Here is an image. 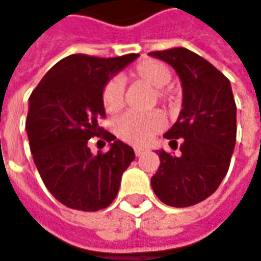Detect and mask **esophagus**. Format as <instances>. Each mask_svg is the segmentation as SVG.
Segmentation results:
<instances>
[{"label":"esophagus","instance_id":"obj_1","mask_svg":"<svg viewBox=\"0 0 261 261\" xmlns=\"http://www.w3.org/2000/svg\"><path fill=\"white\" fill-rule=\"evenodd\" d=\"M144 148H141V147H137V148H135V155H137V157H139V155H141V154H144Z\"/></svg>","mask_w":261,"mask_h":261}]
</instances>
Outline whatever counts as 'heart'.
Masks as SVG:
<instances>
[{
  "label": "heart",
  "mask_w": 261,
  "mask_h": 261,
  "mask_svg": "<svg viewBox=\"0 0 261 261\" xmlns=\"http://www.w3.org/2000/svg\"><path fill=\"white\" fill-rule=\"evenodd\" d=\"M130 76L137 81L145 82L148 85L157 88L155 92L160 99L167 98V91L163 86L170 82L172 72L167 64L159 60L147 59L139 61ZM102 106L107 113L116 114L124 106V88L122 81L113 79L102 91ZM164 127V116L160 111L150 113H137L130 111L122 116L116 122V132L123 141L132 145H147L155 134H159Z\"/></svg>",
  "instance_id": "heart-1"
}]
</instances>
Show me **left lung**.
<instances>
[{
  "instance_id": "obj_1",
  "label": "left lung",
  "mask_w": 261,
  "mask_h": 261,
  "mask_svg": "<svg viewBox=\"0 0 261 261\" xmlns=\"http://www.w3.org/2000/svg\"><path fill=\"white\" fill-rule=\"evenodd\" d=\"M177 73L182 110L164 134L180 154L155 151L160 166L151 187L170 207H189L210 197L226 176L237 141V106L228 77L187 48L150 53Z\"/></svg>"
}]
</instances>
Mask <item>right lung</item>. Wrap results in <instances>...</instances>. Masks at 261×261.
<instances>
[{
	"instance_id": "right-lung-1",
	"label": "right lung",
	"mask_w": 261,
	"mask_h": 261,
	"mask_svg": "<svg viewBox=\"0 0 261 261\" xmlns=\"http://www.w3.org/2000/svg\"><path fill=\"white\" fill-rule=\"evenodd\" d=\"M138 59L73 54L54 64L29 98L26 130L33 162L46 189L69 208L98 212L116 198L135 152L104 132L110 150L94 155L88 141L99 137L106 116L102 91L111 77Z\"/></svg>"
}]
</instances>
